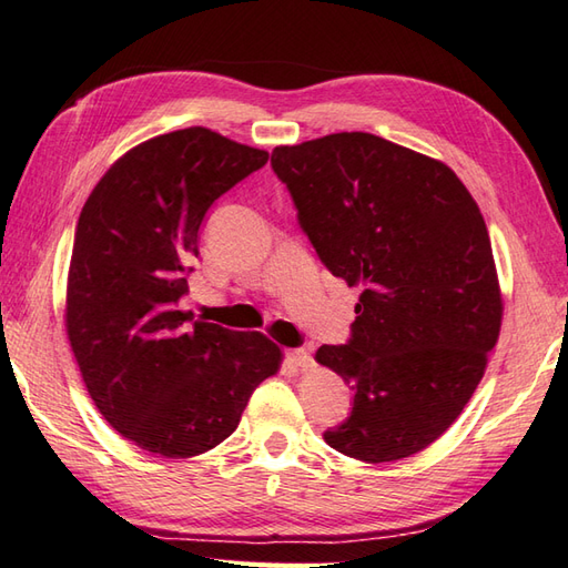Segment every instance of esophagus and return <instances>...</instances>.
<instances>
[{
    "mask_svg": "<svg viewBox=\"0 0 568 568\" xmlns=\"http://www.w3.org/2000/svg\"><path fill=\"white\" fill-rule=\"evenodd\" d=\"M286 361L292 363L294 367H301V369H306V367L314 365V357H311V353H308L306 348H294V351H288V353H286Z\"/></svg>",
    "mask_w": 568,
    "mask_h": 568,
    "instance_id": "obj_1",
    "label": "esophagus"
}]
</instances>
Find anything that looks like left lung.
Segmentation results:
<instances>
[{
	"instance_id": "1",
	"label": "left lung",
	"mask_w": 568,
	"mask_h": 568,
	"mask_svg": "<svg viewBox=\"0 0 568 568\" xmlns=\"http://www.w3.org/2000/svg\"><path fill=\"white\" fill-rule=\"evenodd\" d=\"M272 169L318 260L363 286L348 343L316 353L355 392L323 438L367 463L419 454L458 419L500 335L480 207L442 161L367 132L276 146Z\"/></svg>"
}]
</instances>
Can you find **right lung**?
Returning a JSON list of instances; mask_svg holds the SVG:
<instances>
[{
	"label": "right lung",
	"mask_w": 568,
	"mask_h": 568,
	"mask_svg": "<svg viewBox=\"0 0 568 568\" xmlns=\"http://www.w3.org/2000/svg\"><path fill=\"white\" fill-rule=\"evenodd\" d=\"M267 159L205 126L169 132L114 161L80 211L68 341L100 414L149 454L215 448L280 369L282 351L267 335L179 308L207 207Z\"/></svg>",
	"instance_id": "1"
}]
</instances>
